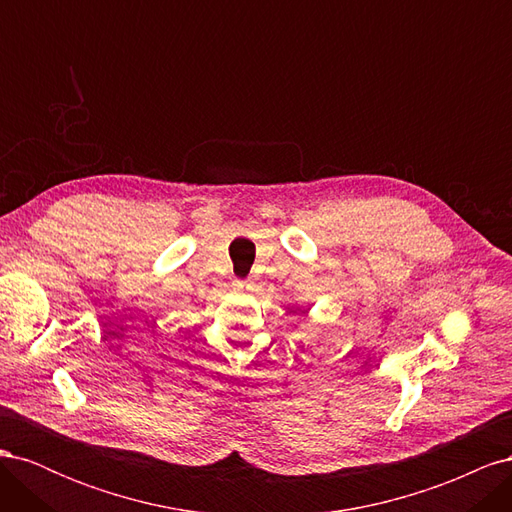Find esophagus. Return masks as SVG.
I'll return each mask as SVG.
<instances>
[{
  "mask_svg": "<svg viewBox=\"0 0 512 512\" xmlns=\"http://www.w3.org/2000/svg\"><path fill=\"white\" fill-rule=\"evenodd\" d=\"M235 290H239V292H252V288H254V284L250 282V280H235Z\"/></svg>",
  "mask_w": 512,
  "mask_h": 512,
  "instance_id": "esophagus-1",
  "label": "esophagus"
}]
</instances>
